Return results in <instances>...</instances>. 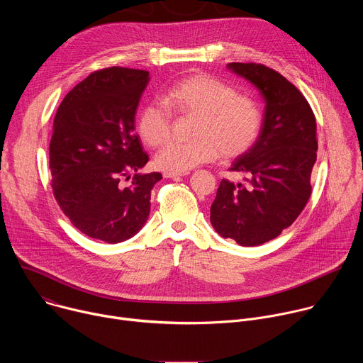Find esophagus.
<instances>
[{"label": "esophagus", "mask_w": 363, "mask_h": 363, "mask_svg": "<svg viewBox=\"0 0 363 363\" xmlns=\"http://www.w3.org/2000/svg\"><path fill=\"white\" fill-rule=\"evenodd\" d=\"M186 175V172H164V178H179Z\"/></svg>", "instance_id": "34e87169"}]
</instances>
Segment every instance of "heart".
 Here are the masks:
<instances>
[{
    "mask_svg": "<svg viewBox=\"0 0 363 363\" xmlns=\"http://www.w3.org/2000/svg\"><path fill=\"white\" fill-rule=\"evenodd\" d=\"M164 102L150 101L138 118V130L149 146L164 145L172 132V113L198 116L191 142H169L155 157L158 168L186 172L218 155L233 160L245 153L262 130L263 115L258 103L238 94L228 83L206 74H192L174 83Z\"/></svg>",
    "mask_w": 363,
    "mask_h": 363,
    "instance_id": "heart-1",
    "label": "heart"
}]
</instances>
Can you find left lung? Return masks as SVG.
Returning a JSON list of instances; mask_svg holds the SVG:
<instances>
[{"label":"left lung","mask_w":363,"mask_h":363,"mask_svg":"<svg viewBox=\"0 0 363 363\" xmlns=\"http://www.w3.org/2000/svg\"><path fill=\"white\" fill-rule=\"evenodd\" d=\"M264 99L255 143L233 162L244 182L223 179L211 205V224L244 247L264 244L290 227L310 195L316 162V119L298 89L276 70L257 63H230Z\"/></svg>","instance_id":"8db88e82"}]
</instances>
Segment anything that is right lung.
Here are the masks:
<instances>
[{
	"mask_svg": "<svg viewBox=\"0 0 363 363\" xmlns=\"http://www.w3.org/2000/svg\"><path fill=\"white\" fill-rule=\"evenodd\" d=\"M146 70L109 67L73 87L57 109L50 140L51 186L72 224L90 238L116 244L145 225L160 172L138 174L149 161L135 133ZM129 187L120 184L130 177Z\"/></svg>",
	"mask_w": 363,
	"mask_h": 363,
	"instance_id": "right-lung-1",
	"label": "right lung"
}]
</instances>
